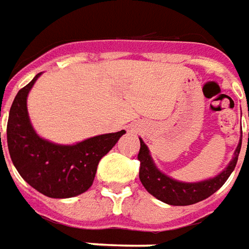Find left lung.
I'll return each mask as SVG.
<instances>
[{"mask_svg": "<svg viewBox=\"0 0 249 249\" xmlns=\"http://www.w3.org/2000/svg\"><path fill=\"white\" fill-rule=\"evenodd\" d=\"M139 141H141V150L138 154V160L141 162L139 179L152 196L171 206L195 204L197 201L204 200L208 196H211L212 194H215L227 182V179L235 170L241 148L240 141L230 164L215 178L207 179L203 182L184 183L175 180L172 178L167 177L162 171H159L150 155L148 147L144 144L142 139Z\"/></svg>", "mask_w": 249, "mask_h": 249, "instance_id": "1", "label": "left lung"}]
</instances>
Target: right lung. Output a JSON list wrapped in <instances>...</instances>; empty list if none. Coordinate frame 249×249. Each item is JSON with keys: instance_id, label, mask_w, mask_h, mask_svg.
<instances>
[{"instance_id": "right-lung-1", "label": "right lung", "mask_w": 249, "mask_h": 249, "mask_svg": "<svg viewBox=\"0 0 249 249\" xmlns=\"http://www.w3.org/2000/svg\"><path fill=\"white\" fill-rule=\"evenodd\" d=\"M41 72L22 87L13 101L8 119V148L19 175L38 192L66 199L91 187L99 160L115 146L124 130L89 138L77 144H55L34 131L26 99Z\"/></svg>"}]
</instances>
